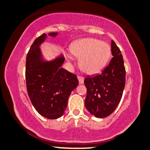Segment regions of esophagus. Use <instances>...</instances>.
I'll return each instance as SVG.
<instances>
[{"mask_svg":"<svg viewBox=\"0 0 150 150\" xmlns=\"http://www.w3.org/2000/svg\"><path fill=\"white\" fill-rule=\"evenodd\" d=\"M77 79H78L79 84H84V77L82 76H81V75H78V76H77Z\"/></svg>","mask_w":150,"mask_h":150,"instance_id":"1","label":"esophagus"}]
</instances>
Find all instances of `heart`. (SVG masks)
I'll list each match as a JSON object with an SVG mask.
<instances>
[{"label": "heart", "instance_id": "obj_1", "mask_svg": "<svg viewBox=\"0 0 150 150\" xmlns=\"http://www.w3.org/2000/svg\"><path fill=\"white\" fill-rule=\"evenodd\" d=\"M73 56L80 59L79 66L84 73L94 74L105 67L111 55V48L107 43L93 38H86L75 41L71 47Z\"/></svg>", "mask_w": 150, "mask_h": 150}]
</instances>
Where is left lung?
<instances>
[{"label": "left lung", "mask_w": 150, "mask_h": 150, "mask_svg": "<svg viewBox=\"0 0 150 150\" xmlns=\"http://www.w3.org/2000/svg\"><path fill=\"white\" fill-rule=\"evenodd\" d=\"M111 45L113 57L109 65L100 74L84 79L85 107L97 117H107L115 111L125 85L126 71L121 51L113 40Z\"/></svg>", "instance_id": "obj_1"}]
</instances>
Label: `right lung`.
I'll use <instances>...</instances> for the list:
<instances>
[{
	"instance_id": "right-lung-1",
	"label": "right lung",
	"mask_w": 150,
	"mask_h": 150,
	"mask_svg": "<svg viewBox=\"0 0 150 150\" xmlns=\"http://www.w3.org/2000/svg\"><path fill=\"white\" fill-rule=\"evenodd\" d=\"M50 36L57 33L49 34ZM43 34L34 41L26 57L25 80L28 96L37 112L48 119L61 117L68 100L79 84L76 75L61 68L64 57L43 62L39 45L45 40Z\"/></svg>"
}]
</instances>
